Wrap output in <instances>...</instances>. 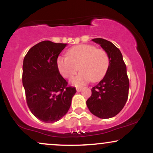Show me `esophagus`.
Instances as JSON below:
<instances>
[{
    "label": "esophagus",
    "instance_id": "34e87169",
    "mask_svg": "<svg viewBox=\"0 0 153 153\" xmlns=\"http://www.w3.org/2000/svg\"><path fill=\"white\" fill-rule=\"evenodd\" d=\"M76 90L78 92H80V91H81V90H82V87H77Z\"/></svg>",
    "mask_w": 153,
    "mask_h": 153
}]
</instances>
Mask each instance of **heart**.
<instances>
[{
  "mask_svg": "<svg viewBox=\"0 0 153 153\" xmlns=\"http://www.w3.org/2000/svg\"><path fill=\"white\" fill-rule=\"evenodd\" d=\"M109 57L103 49H97L94 45H80L69 49L67 57H59L57 66L65 78L71 79L80 71L72 82L81 85L87 82H96L102 79L109 67Z\"/></svg>",
  "mask_w": 153,
  "mask_h": 153,
  "instance_id": "heart-1",
  "label": "heart"
}]
</instances>
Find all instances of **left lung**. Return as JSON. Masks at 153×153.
I'll use <instances>...</instances> for the list:
<instances>
[{
	"label": "left lung",
	"mask_w": 153,
	"mask_h": 153,
	"mask_svg": "<svg viewBox=\"0 0 153 153\" xmlns=\"http://www.w3.org/2000/svg\"><path fill=\"white\" fill-rule=\"evenodd\" d=\"M92 41L101 45L108 53L110 62L104 78L91 88L92 94L86 104L96 117L111 118L122 111L127 101L129 82L127 67L120 50L113 43L101 38L94 39Z\"/></svg>",
	"instance_id": "left-lung-1"
}]
</instances>
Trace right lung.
Returning <instances> with one entry per match:
<instances>
[{"label": "right lung", "mask_w": 153, "mask_h": 153, "mask_svg": "<svg viewBox=\"0 0 153 153\" xmlns=\"http://www.w3.org/2000/svg\"><path fill=\"white\" fill-rule=\"evenodd\" d=\"M66 45L41 42L31 47L24 59L22 82L26 103L34 117L45 123L55 122L64 117L76 93L57 66V57Z\"/></svg>", "instance_id": "obj_1"}]
</instances>
